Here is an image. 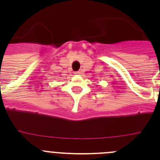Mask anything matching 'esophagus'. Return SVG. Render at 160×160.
<instances>
[{"label":"esophagus","mask_w":160,"mask_h":160,"mask_svg":"<svg viewBox=\"0 0 160 160\" xmlns=\"http://www.w3.org/2000/svg\"><path fill=\"white\" fill-rule=\"evenodd\" d=\"M74 74H76V75H80V71H76V72H74Z\"/></svg>","instance_id":"esophagus-1"}]
</instances>
